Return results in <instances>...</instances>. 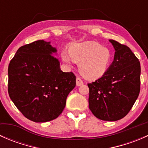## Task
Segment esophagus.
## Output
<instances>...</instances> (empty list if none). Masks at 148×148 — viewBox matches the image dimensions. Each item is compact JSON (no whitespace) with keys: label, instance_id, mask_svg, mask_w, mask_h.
<instances>
[{"label":"esophagus","instance_id":"34e87169","mask_svg":"<svg viewBox=\"0 0 148 148\" xmlns=\"http://www.w3.org/2000/svg\"><path fill=\"white\" fill-rule=\"evenodd\" d=\"M76 83H77V86H81L83 84V81L82 80V79L80 77H77L76 79Z\"/></svg>","mask_w":148,"mask_h":148}]
</instances>
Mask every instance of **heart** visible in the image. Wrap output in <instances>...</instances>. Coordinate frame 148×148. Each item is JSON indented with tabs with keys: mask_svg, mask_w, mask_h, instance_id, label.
I'll list each match as a JSON object with an SVG mask.
<instances>
[{
	"mask_svg": "<svg viewBox=\"0 0 148 148\" xmlns=\"http://www.w3.org/2000/svg\"><path fill=\"white\" fill-rule=\"evenodd\" d=\"M68 53L62 52V59L66 64L79 63L82 75L89 79H97L106 74L111 64L112 53L109 48L95 41H84L71 44Z\"/></svg>",
	"mask_w": 148,
	"mask_h": 148,
	"instance_id": "heart-1",
	"label": "heart"
}]
</instances>
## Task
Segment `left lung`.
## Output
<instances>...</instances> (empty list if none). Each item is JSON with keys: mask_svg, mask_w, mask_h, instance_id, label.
Here are the masks:
<instances>
[{"mask_svg": "<svg viewBox=\"0 0 148 148\" xmlns=\"http://www.w3.org/2000/svg\"><path fill=\"white\" fill-rule=\"evenodd\" d=\"M114 49V61L104 76L88 84L89 107L104 121L123 118L132 109L140 91V63L129 47L110 40Z\"/></svg>", "mask_w": 148, "mask_h": 148, "instance_id": "obj_1", "label": "left lung"}]
</instances>
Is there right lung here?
Listing matches in <instances>:
<instances>
[{
	"label": "right lung",
	"instance_id": "obj_1",
	"mask_svg": "<svg viewBox=\"0 0 148 148\" xmlns=\"http://www.w3.org/2000/svg\"><path fill=\"white\" fill-rule=\"evenodd\" d=\"M56 49L38 40L22 46L8 65V92L25 117L35 122L57 118L75 87L73 72H63Z\"/></svg>",
	"mask_w": 148,
	"mask_h": 148
}]
</instances>
